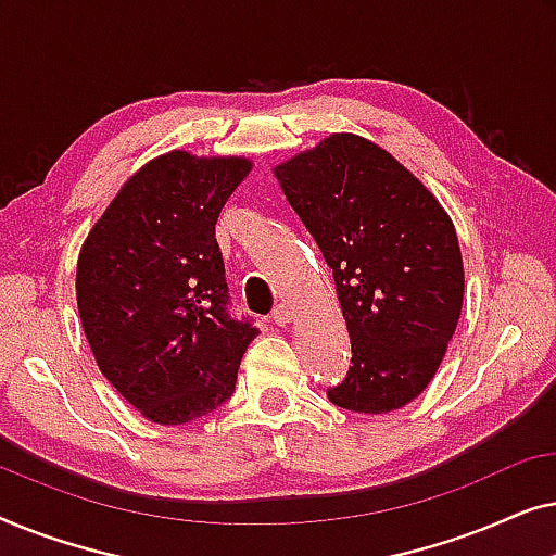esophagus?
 Wrapping results in <instances>:
<instances>
[{
    "label": "esophagus",
    "instance_id": "1",
    "mask_svg": "<svg viewBox=\"0 0 556 556\" xmlns=\"http://www.w3.org/2000/svg\"><path fill=\"white\" fill-rule=\"evenodd\" d=\"M293 308H288V306H278L276 311H273V321H276L278 326H288L293 321Z\"/></svg>",
    "mask_w": 556,
    "mask_h": 556
}]
</instances>
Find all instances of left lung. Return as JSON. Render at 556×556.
<instances>
[{
    "mask_svg": "<svg viewBox=\"0 0 556 556\" xmlns=\"http://www.w3.org/2000/svg\"><path fill=\"white\" fill-rule=\"evenodd\" d=\"M333 270L352 367L333 405L384 415L420 397L463 308V257L438 197L379 143L331 134L273 166Z\"/></svg>",
    "mask_w": 556,
    "mask_h": 556,
    "instance_id": "1",
    "label": "left lung"
}]
</instances>
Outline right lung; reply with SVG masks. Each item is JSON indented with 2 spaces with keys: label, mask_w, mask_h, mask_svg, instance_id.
<instances>
[{
  "label": "right lung",
  "mask_w": 556,
  "mask_h": 556,
  "mask_svg": "<svg viewBox=\"0 0 556 556\" xmlns=\"http://www.w3.org/2000/svg\"><path fill=\"white\" fill-rule=\"evenodd\" d=\"M253 169L248 156L174 149L124 181L90 227L75 299L98 369L156 425H185L230 397L257 337L227 316L215 225Z\"/></svg>",
  "instance_id": "1"
}]
</instances>
